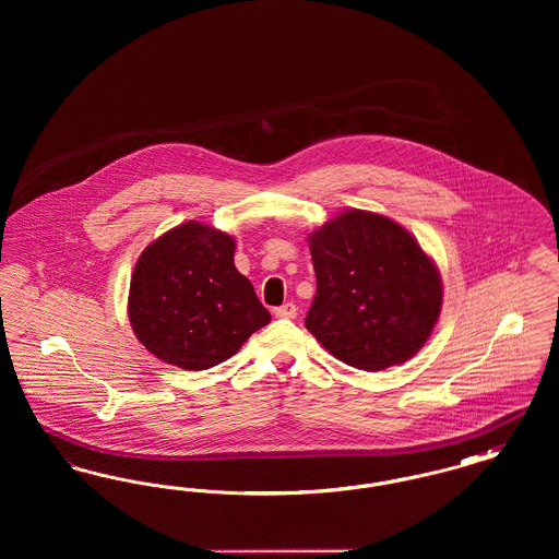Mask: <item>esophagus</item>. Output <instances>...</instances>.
<instances>
[{"mask_svg":"<svg viewBox=\"0 0 559 559\" xmlns=\"http://www.w3.org/2000/svg\"><path fill=\"white\" fill-rule=\"evenodd\" d=\"M274 317L276 319H295L297 317V308L293 304H283V306L274 308Z\"/></svg>","mask_w":559,"mask_h":559,"instance_id":"34e87169","label":"esophagus"}]
</instances>
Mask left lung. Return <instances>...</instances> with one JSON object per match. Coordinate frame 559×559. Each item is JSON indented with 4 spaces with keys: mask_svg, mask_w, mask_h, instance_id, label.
Segmentation results:
<instances>
[{
    "mask_svg": "<svg viewBox=\"0 0 559 559\" xmlns=\"http://www.w3.org/2000/svg\"><path fill=\"white\" fill-rule=\"evenodd\" d=\"M317 295L306 329L354 369L383 371L413 358L442 308L436 264L379 213H340L310 235Z\"/></svg>",
    "mask_w": 559,
    "mask_h": 559,
    "instance_id": "left-lung-1",
    "label": "left lung"
}]
</instances>
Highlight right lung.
Returning <instances> with one entry per match:
<instances>
[{"label":"right lung","mask_w":559,"mask_h":559,"mask_svg":"<svg viewBox=\"0 0 559 559\" xmlns=\"http://www.w3.org/2000/svg\"><path fill=\"white\" fill-rule=\"evenodd\" d=\"M128 312L140 344L185 371L228 360L270 322L235 267V239L201 222H187L142 251Z\"/></svg>","instance_id":"1"}]
</instances>
